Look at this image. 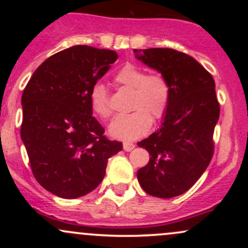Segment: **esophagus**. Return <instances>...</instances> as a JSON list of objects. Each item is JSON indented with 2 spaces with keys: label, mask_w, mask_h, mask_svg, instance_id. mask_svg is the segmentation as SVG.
Wrapping results in <instances>:
<instances>
[{
  "label": "esophagus",
  "mask_w": 248,
  "mask_h": 248,
  "mask_svg": "<svg viewBox=\"0 0 248 248\" xmlns=\"http://www.w3.org/2000/svg\"><path fill=\"white\" fill-rule=\"evenodd\" d=\"M135 148V144L132 143V142H124V152H130Z\"/></svg>",
  "instance_id": "obj_1"
}]
</instances>
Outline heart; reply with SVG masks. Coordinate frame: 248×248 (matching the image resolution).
<instances>
[{
  "label": "heart",
  "mask_w": 248,
  "mask_h": 248,
  "mask_svg": "<svg viewBox=\"0 0 248 248\" xmlns=\"http://www.w3.org/2000/svg\"><path fill=\"white\" fill-rule=\"evenodd\" d=\"M114 80L119 86L133 90L129 114L119 115L110 122L108 133L118 140L132 141L149 132L152 118L160 120L166 114L170 101V86L160 73L147 75L143 67L126 64L116 73ZM91 108L96 115L106 119L110 115L107 88L96 82L90 92Z\"/></svg>",
  "instance_id": "heart-1"
}]
</instances>
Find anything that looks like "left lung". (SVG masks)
<instances>
[{
    "mask_svg": "<svg viewBox=\"0 0 248 248\" xmlns=\"http://www.w3.org/2000/svg\"><path fill=\"white\" fill-rule=\"evenodd\" d=\"M134 53L170 86L161 127L138 143L150 158L136 175L148 195L172 198L187 191L212 158V136L220 113L215 80L196 59L179 51L155 47Z\"/></svg>",
    "mask_w": 248,
    "mask_h": 248,
    "instance_id": "left-lung-1",
    "label": "left lung"
}]
</instances>
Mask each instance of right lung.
I'll list each match as a JSON object with an SVG mask.
<instances>
[{"instance_id": "obj_1", "label": "right lung", "mask_w": 248, "mask_h": 248, "mask_svg": "<svg viewBox=\"0 0 248 248\" xmlns=\"http://www.w3.org/2000/svg\"><path fill=\"white\" fill-rule=\"evenodd\" d=\"M116 59L113 50L75 45L42 62L24 88L22 141L37 182L58 197L93 191L108 158L122 150L104 135L90 102L91 88Z\"/></svg>"}]
</instances>
